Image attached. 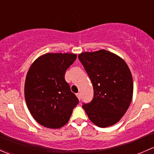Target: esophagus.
<instances>
[{
  "label": "esophagus",
  "mask_w": 154,
  "mask_h": 154,
  "mask_svg": "<svg viewBox=\"0 0 154 154\" xmlns=\"http://www.w3.org/2000/svg\"><path fill=\"white\" fill-rule=\"evenodd\" d=\"M77 97H78L79 100H80V98H81V97H80V93H77Z\"/></svg>",
  "instance_id": "obj_1"
}]
</instances>
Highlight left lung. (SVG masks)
I'll return each mask as SVG.
<instances>
[{
  "instance_id": "8db88e82",
  "label": "left lung",
  "mask_w": 154,
  "mask_h": 154,
  "mask_svg": "<svg viewBox=\"0 0 154 154\" xmlns=\"http://www.w3.org/2000/svg\"><path fill=\"white\" fill-rule=\"evenodd\" d=\"M78 59L94 89L91 101L83 103L88 119L100 127L115 125L125 114L133 97L130 68L121 57L106 50L82 53Z\"/></svg>"
}]
</instances>
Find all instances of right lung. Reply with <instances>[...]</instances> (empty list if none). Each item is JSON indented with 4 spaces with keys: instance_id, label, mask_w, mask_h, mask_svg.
I'll return each instance as SVG.
<instances>
[{
    "instance_id": "1",
    "label": "right lung",
    "mask_w": 154,
    "mask_h": 154,
    "mask_svg": "<svg viewBox=\"0 0 154 154\" xmlns=\"http://www.w3.org/2000/svg\"><path fill=\"white\" fill-rule=\"evenodd\" d=\"M77 59L74 54H46L31 65L26 77L24 96L31 115L48 128L68 123L79 103L65 80L66 70Z\"/></svg>"
}]
</instances>
